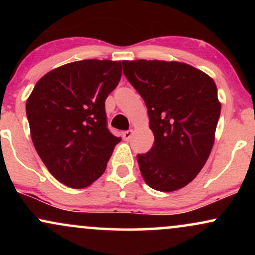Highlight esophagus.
<instances>
[{"mask_svg": "<svg viewBox=\"0 0 255 255\" xmlns=\"http://www.w3.org/2000/svg\"><path fill=\"white\" fill-rule=\"evenodd\" d=\"M131 135H133V130H126L122 133V136H124V139L126 140V141H128V140L131 137Z\"/></svg>", "mask_w": 255, "mask_h": 255, "instance_id": "obj_1", "label": "esophagus"}]
</instances>
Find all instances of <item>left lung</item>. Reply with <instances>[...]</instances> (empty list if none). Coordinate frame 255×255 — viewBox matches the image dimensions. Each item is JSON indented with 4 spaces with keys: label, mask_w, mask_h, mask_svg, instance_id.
<instances>
[{
    "label": "left lung",
    "mask_w": 255,
    "mask_h": 255,
    "mask_svg": "<svg viewBox=\"0 0 255 255\" xmlns=\"http://www.w3.org/2000/svg\"><path fill=\"white\" fill-rule=\"evenodd\" d=\"M124 73L144 98L154 144L137 154L144 181L159 192L192 182L211 153L221 102L213 79L177 61H122Z\"/></svg>",
    "instance_id": "8db88e82"
}]
</instances>
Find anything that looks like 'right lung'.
<instances>
[{"instance_id": "add662e5", "label": "right lung", "mask_w": 255, "mask_h": 255, "mask_svg": "<svg viewBox=\"0 0 255 255\" xmlns=\"http://www.w3.org/2000/svg\"><path fill=\"white\" fill-rule=\"evenodd\" d=\"M121 75V61L67 63L40 78L26 101L34 148L61 183L80 189L104 174L121 141L107 128L105 99Z\"/></svg>"}]
</instances>
